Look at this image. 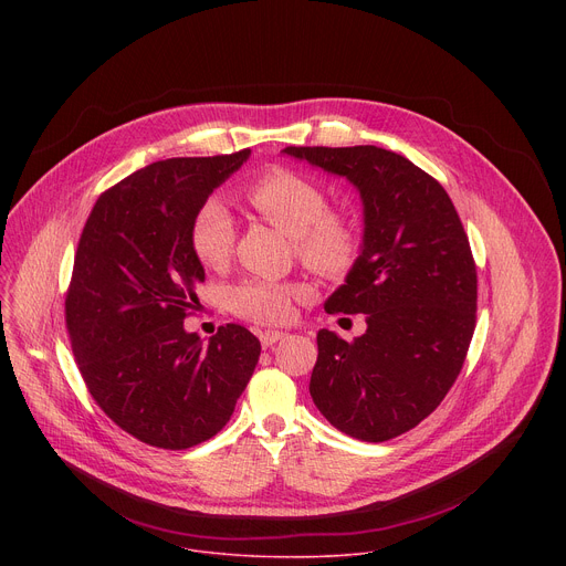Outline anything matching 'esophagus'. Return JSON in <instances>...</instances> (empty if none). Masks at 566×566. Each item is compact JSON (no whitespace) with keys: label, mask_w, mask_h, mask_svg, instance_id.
I'll return each instance as SVG.
<instances>
[{"label":"esophagus","mask_w":566,"mask_h":566,"mask_svg":"<svg viewBox=\"0 0 566 566\" xmlns=\"http://www.w3.org/2000/svg\"><path fill=\"white\" fill-rule=\"evenodd\" d=\"M284 336H286L284 332H264V334H260V343H262L264 349H269V347H273L277 340H282Z\"/></svg>","instance_id":"obj_1"}]
</instances>
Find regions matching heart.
Masks as SVG:
<instances>
[{"label": "heart", "mask_w": 566, "mask_h": 566, "mask_svg": "<svg viewBox=\"0 0 566 566\" xmlns=\"http://www.w3.org/2000/svg\"><path fill=\"white\" fill-rule=\"evenodd\" d=\"M247 201L273 226L293 237L297 258L322 277L347 275L360 255V232L338 210H329V197L315 181L275 168L244 188ZM234 221L219 197H208L190 223V249L206 269H221L232 251ZM302 289L291 282L249 277L228 289V306L234 315L258 325H282L291 317L293 300Z\"/></svg>", "instance_id": "b5f03b06"}]
</instances>
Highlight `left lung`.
Returning <instances> with one entry per match:
<instances>
[{
	"label": "left lung",
	"instance_id": "left-lung-1",
	"mask_svg": "<svg viewBox=\"0 0 566 566\" xmlns=\"http://www.w3.org/2000/svg\"><path fill=\"white\" fill-rule=\"evenodd\" d=\"M347 177L365 206V234L327 313H367L354 343L317 332L308 391L340 432L380 443L417 428L454 385L476 319V266L443 186L376 145L286 147Z\"/></svg>",
	"mask_w": 566,
	"mask_h": 566
}]
</instances>
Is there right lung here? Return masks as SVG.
<instances>
[{
	"instance_id": "obj_1",
	"label": "right lung",
	"mask_w": 566,
	"mask_h": 566,
	"mask_svg": "<svg viewBox=\"0 0 566 566\" xmlns=\"http://www.w3.org/2000/svg\"><path fill=\"white\" fill-rule=\"evenodd\" d=\"M249 156L156 160L105 190L80 234L64 300L71 349L98 408L147 446L214 437L260 360L247 327H219L208 345L184 329L206 277L192 217Z\"/></svg>"
}]
</instances>
